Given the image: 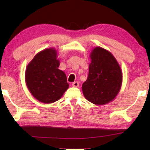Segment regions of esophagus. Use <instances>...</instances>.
I'll return each mask as SVG.
<instances>
[{"instance_id": "esophagus-1", "label": "esophagus", "mask_w": 150, "mask_h": 150, "mask_svg": "<svg viewBox=\"0 0 150 150\" xmlns=\"http://www.w3.org/2000/svg\"><path fill=\"white\" fill-rule=\"evenodd\" d=\"M72 86L73 87H75V88H77L79 86V82H74L72 84Z\"/></svg>"}]
</instances>
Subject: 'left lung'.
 I'll list each match as a JSON object with an SVG mask.
<instances>
[{"mask_svg":"<svg viewBox=\"0 0 150 150\" xmlns=\"http://www.w3.org/2000/svg\"><path fill=\"white\" fill-rule=\"evenodd\" d=\"M87 80L82 86L85 98L96 105H104L115 99L122 82V72L109 51L95 47L90 53Z\"/></svg>","mask_w":150,"mask_h":150,"instance_id":"obj_1","label":"left lung"}]
</instances>
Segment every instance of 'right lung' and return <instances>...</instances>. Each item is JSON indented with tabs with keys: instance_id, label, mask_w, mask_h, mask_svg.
Instances as JSON below:
<instances>
[{
	"instance_id": "obj_1",
	"label": "right lung",
	"mask_w": 150,
	"mask_h": 150,
	"mask_svg": "<svg viewBox=\"0 0 150 150\" xmlns=\"http://www.w3.org/2000/svg\"><path fill=\"white\" fill-rule=\"evenodd\" d=\"M59 65L57 50L51 47L38 53L26 67L27 88L41 103H55L69 88L66 75L59 69Z\"/></svg>"
}]
</instances>
